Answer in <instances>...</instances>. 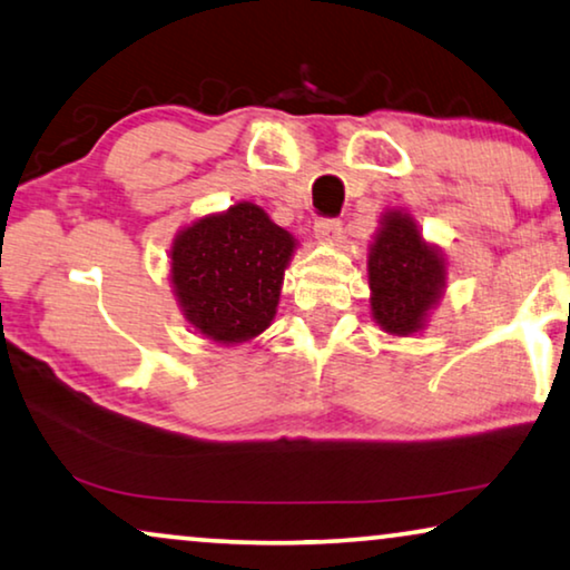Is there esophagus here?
I'll use <instances>...</instances> for the list:
<instances>
[{"label":"esophagus","mask_w":570,"mask_h":570,"mask_svg":"<svg viewBox=\"0 0 570 570\" xmlns=\"http://www.w3.org/2000/svg\"><path fill=\"white\" fill-rule=\"evenodd\" d=\"M315 237L320 239V243H335V239L341 237V222L338 219H317Z\"/></svg>","instance_id":"esophagus-1"}]
</instances>
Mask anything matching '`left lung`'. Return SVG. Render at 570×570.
<instances>
[{
	"instance_id": "8db88e82",
	"label": "left lung",
	"mask_w": 570,
	"mask_h": 570,
	"mask_svg": "<svg viewBox=\"0 0 570 570\" xmlns=\"http://www.w3.org/2000/svg\"><path fill=\"white\" fill-rule=\"evenodd\" d=\"M446 271L442 247L421 235L419 222L403 208H387L366 250L374 323L403 338L426 331L444 296Z\"/></svg>"
}]
</instances>
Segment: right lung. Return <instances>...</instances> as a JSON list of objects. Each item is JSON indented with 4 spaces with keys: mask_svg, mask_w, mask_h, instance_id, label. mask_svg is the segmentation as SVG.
<instances>
[{
    "mask_svg": "<svg viewBox=\"0 0 570 570\" xmlns=\"http://www.w3.org/2000/svg\"><path fill=\"white\" fill-rule=\"evenodd\" d=\"M296 245L253 202L180 227L170 247V286L183 317L219 346L255 341L274 323Z\"/></svg>",
    "mask_w": 570,
    "mask_h": 570,
    "instance_id": "obj_1",
    "label": "right lung"
}]
</instances>
